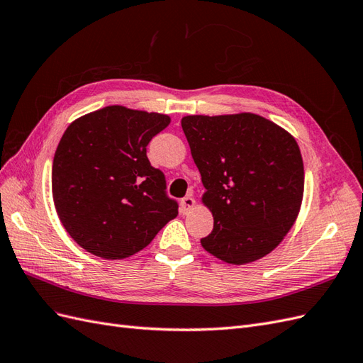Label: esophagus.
I'll return each mask as SVG.
<instances>
[{"label":"esophagus","mask_w":363,"mask_h":363,"mask_svg":"<svg viewBox=\"0 0 363 363\" xmlns=\"http://www.w3.org/2000/svg\"><path fill=\"white\" fill-rule=\"evenodd\" d=\"M194 206H195L194 196H192V195H186L184 199H182V200H180V212H182L183 215H184V213H188Z\"/></svg>","instance_id":"34e87169"}]
</instances>
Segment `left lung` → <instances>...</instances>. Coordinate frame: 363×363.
Returning a JSON list of instances; mask_svg holds the SVG:
<instances>
[{
	"label": "left lung",
	"mask_w": 363,
	"mask_h": 363,
	"mask_svg": "<svg viewBox=\"0 0 363 363\" xmlns=\"http://www.w3.org/2000/svg\"><path fill=\"white\" fill-rule=\"evenodd\" d=\"M182 128L213 215L203 248L233 265L267 256L300 212L304 167L295 139L252 113L184 116Z\"/></svg>",
	"instance_id": "8db88e82"
}]
</instances>
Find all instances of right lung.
<instances>
[{"label":"right lung","instance_id":"obj_1","mask_svg":"<svg viewBox=\"0 0 363 363\" xmlns=\"http://www.w3.org/2000/svg\"><path fill=\"white\" fill-rule=\"evenodd\" d=\"M169 116L108 106L65 131L52 162V199L63 227L95 256L124 259L145 248L179 213L164 174L147 157Z\"/></svg>","mask_w":363,"mask_h":363}]
</instances>
